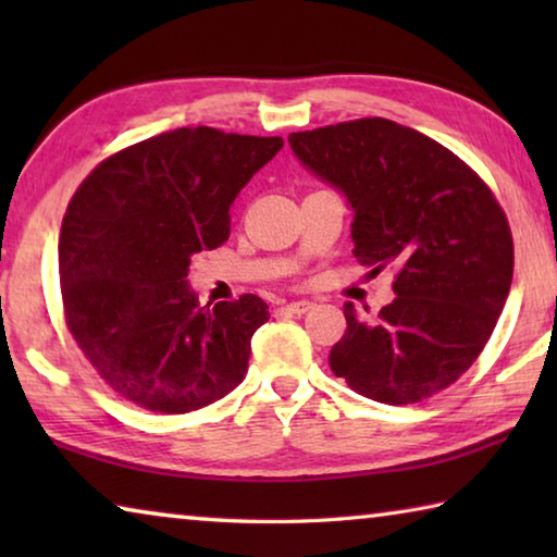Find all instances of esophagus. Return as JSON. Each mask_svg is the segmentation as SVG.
<instances>
[{"instance_id": "1", "label": "esophagus", "mask_w": 557, "mask_h": 557, "mask_svg": "<svg viewBox=\"0 0 557 557\" xmlns=\"http://www.w3.org/2000/svg\"><path fill=\"white\" fill-rule=\"evenodd\" d=\"M314 305L312 301H307V299H299V301H289V305H285V309L287 312H292V314H307L309 309H312Z\"/></svg>"}]
</instances>
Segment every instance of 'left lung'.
Instances as JSON below:
<instances>
[{"label": "left lung", "mask_w": 557, "mask_h": 557, "mask_svg": "<svg viewBox=\"0 0 557 557\" xmlns=\"http://www.w3.org/2000/svg\"><path fill=\"white\" fill-rule=\"evenodd\" d=\"M354 211V258L398 270L379 317L344 305L329 366L366 398L408 405L445 391L482 354L513 275V240L494 194L422 132L366 117L287 137Z\"/></svg>", "instance_id": "8db88e82"}]
</instances>
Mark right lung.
Returning a JSON list of instances; mask_svg holds the SVG:
<instances>
[{
  "label": "right lung",
  "mask_w": 557,
  "mask_h": 557,
  "mask_svg": "<svg viewBox=\"0 0 557 557\" xmlns=\"http://www.w3.org/2000/svg\"><path fill=\"white\" fill-rule=\"evenodd\" d=\"M280 149L282 137L178 127L112 154L75 191L59 238L65 319L122 398L178 414L243 383L268 305L201 307L186 275L228 238L233 201Z\"/></svg>",
  "instance_id": "right-lung-1"
}]
</instances>
